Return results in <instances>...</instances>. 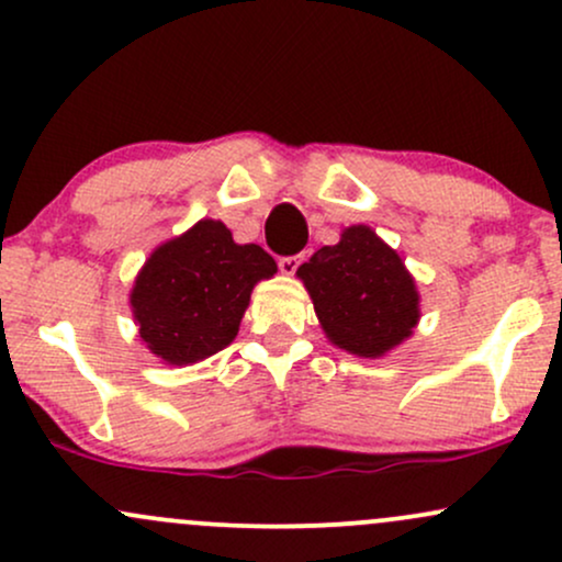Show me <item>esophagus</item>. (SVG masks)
Listing matches in <instances>:
<instances>
[{
    "instance_id": "esophagus-1",
    "label": "esophagus",
    "mask_w": 562,
    "mask_h": 562,
    "mask_svg": "<svg viewBox=\"0 0 562 562\" xmlns=\"http://www.w3.org/2000/svg\"><path fill=\"white\" fill-rule=\"evenodd\" d=\"M303 263V254L299 256H282L280 259V272L285 277H293L295 272H299V267Z\"/></svg>"
}]
</instances>
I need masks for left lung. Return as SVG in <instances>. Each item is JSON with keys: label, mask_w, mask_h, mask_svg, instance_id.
Segmentation results:
<instances>
[{"label": "left lung", "mask_w": 562, "mask_h": 562, "mask_svg": "<svg viewBox=\"0 0 562 562\" xmlns=\"http://www.w3.org/2000/svg\"><path fill=\"white\" fill-rule=\"evenodd\" d=\"M295 277L333 346L362 359H380L402 346L420 322V293L402 256L367 224L340 232Z\"/></svg>", "instance_id": "obj_1"}]
</instances>
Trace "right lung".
Wrapping results in <instances>:
<instances>
[{"label": "right lung", "mask_w": 562, "mask_h": 562, "mask_svg": "<svg viewBox=\"0 0 562 562\" xmlns=\"http://www.w3.org/2000/svg\"><path fill=\"white\" fill-rule=\"evenodd\" d=\"M277 274L261 245H240L216 218L160 243L139 269L128 303L142 344L164 364L187 367L235 340L250 293Z\"/></svg>", "instance_id": "right-lung-1"}]
</instances>
